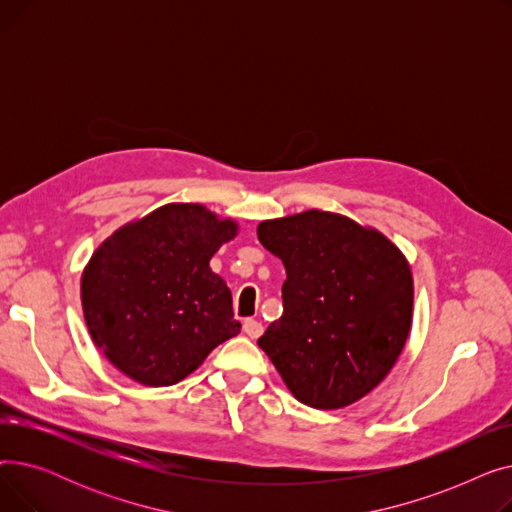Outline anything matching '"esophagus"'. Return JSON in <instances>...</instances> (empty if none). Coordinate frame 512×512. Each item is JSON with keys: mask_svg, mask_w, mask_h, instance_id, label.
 <instances>
[{"mask_svg": "<svg viewBox=\"0 0 512 512\" xmlns=\"http://www.w3.org/2000/svg\"><path fill=\"white\" fill-rule=\"evenodd\" d=\"M242 330H245V334L251 340H257L263 334V326L259 324V321H255V319H245V324H242Z\"/></svg>", "mask_w": 512, "mask_h": 512, "instance_id": "obj_1", "label": "esophagus"}]
</instances>
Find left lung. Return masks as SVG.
I'll use <instances>...</instances> for the list:
<instances>
[{
  "mask_svg": "<svg viewBox=\"0 0 512 512\" xmlns=\"http://www.w3.org/2000/svg\"><path fill=\"white\" fill-rule=\"evenodd\" d=\"M282 259V317L257 340L303 405L334 411L382 384L413 324V274L380 230L307 209L257 226Z\"/></svg>",
  "mask_w": 512,
  "mask_h": 512,
  "instance_id": "1",
  "label": "left lung"
}]
</instances>
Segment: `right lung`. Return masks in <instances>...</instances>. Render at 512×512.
I'll use <instances>...</instances> for the list:
<instances>
[{"instance_id":"1","label":"right lung","mask_w":512,"mask_h":512,"mask_svg":"<svg viewBox=\"0 0 512 512\" xmlns=\"http://www.w3.org/2000/svg\"><path fill=\"white\" fill-rule=\"evenodd\" d=\"M238 224L199 203H168L105 238L80 278L95 346L143 386H172L240 332L209 261Z\"/></svg>"}]
</instances>
